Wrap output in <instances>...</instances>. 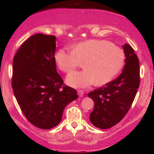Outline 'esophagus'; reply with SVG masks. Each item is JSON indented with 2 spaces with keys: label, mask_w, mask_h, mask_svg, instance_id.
Here are the masks:
<instances>
[{
  "label": "esophagus",
  "mask_w": 154,
  "mask_h": 154,
  "mask_svg": "<svg viewBox=\"0 0 154 154\" xmlns=\"http://www.w3.org/2000/svg\"><path fill=\"white\" fill-rule=\"evenodd\" d=\"M77 94H78L79 97H82L83 96V95H84V91H82V90H78V91H77Z\"/></svg>",
  "instance_id": "1"
}]
</instances>
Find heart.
Listing matches in <instances>:
<instances>
[{
    "mask_svg": "<svg viewBox=\"0 0 154 154\" xmlns=\"http://www.w3.org/2000/svg\"><path fill=\"white\" fill-rule=\"evenodd\" d=\"M125 59L122 49L105 40H86L76 44L73 51L61 48L55 54L56 65L64 73H70L84 61V70L66 77L67 84L74 88L110 82L122 69Z\"/></svg>",
    "mask_w": 154,
    "mask_h": 154,
    "instance_id": "b5f03b06",
    "label": "heart"
}]
</instances>
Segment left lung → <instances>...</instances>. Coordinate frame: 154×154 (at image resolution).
<instances>
[{"label": "left lung", "mask_w": 154, "mask_h": 154, "mask_svg": "<svg viewBox=\"0 0 154 154\" xmlns=\"http://www.w3.org/2000/svg\"><path fill=\"white\" fill-rule=\"evenodd\" d=\"M122 48L126 59L121 75L88 94L94 101L90 121L98 128L109 129L119 123L131 107L139 88V60L130 45Z\"/></svg>", "instance_id": "obj_1"}]
</instances>
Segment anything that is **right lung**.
<instances>
[{
    "mask_svg": "<svg viewBox=\"0 0 154 154\" xmlns=\"http://www.w3.org/2000/svg\"><path fill=\"white\" fill-rule=\"evenodd\" d=\"M56 38L38 33L22 44L13 60L12 88L23 114L37 128L48 130L61 121L77 91L63 86L55 61Z\"/></svg>",
    "mask_w": 154,
    "mask_h": 154,
    "instance_id": "add662e5",
    "label": "right lung"
}]
</instances>
